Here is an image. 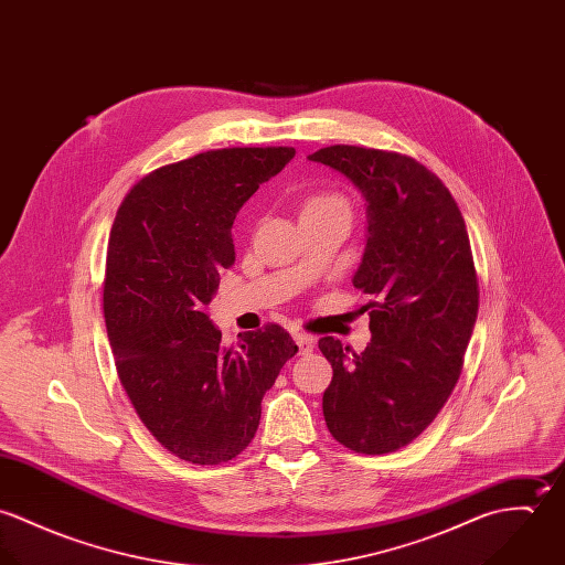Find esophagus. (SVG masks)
I'll return each instance as SVG.
<instances>
[{
  "label": "esophagus",
  "mask_w": 565,
  "mask_h": 565,
  "mask_svg": "<svg viewBox=\"0 0 565 565\" xmlns=\"http://www.w3.org/2000/svg\"><path fill=\"white\" fill-rule=\"evenodd\" d=\"M294 341H296V345H298V352H300V354H309V352H313L316 339H313L311 334H302V332H298V334H294Z\"/></svg>",
  "instance_id": "34e87169"
}]
</instances>
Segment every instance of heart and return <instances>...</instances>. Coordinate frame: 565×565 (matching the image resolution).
Masks as SVG:
<instances>
[{
    "mask_svg": "<svg viewBox=\"0 0 565 565\" xmlns=\"http://www.w3.org/2000/svg\"><path fill=\"white\" fill-rule=\"evenodd\" d=\"M318 211H348V204L343 198L334 193H320L305 202L302 213H318Z\"/></svg>",
    "mask_w": 565,
    "mask_h": 565,
    "instance_id": "b5f03b06",
    "label": "heart"
}]
</instances>
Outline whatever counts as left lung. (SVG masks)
Returning a JSON list of instances; mask_svg holds the SVG:
<instances>
[{
  "label": "left lung",
  "mask_w": 565,
  "mask_h": 565,
  "mask_svg": "<svg viewBox=\"0 0 565 565\" xmlns=\"http://www.w3.org/2000/svg\"><path fill=\"white\" fill-rule=\"evenodd\" d=\"M309 161L343 173L367 204L352 285L372 298V339L359 354L320 339L332 365L323 419L345 448L385 455L413 441L459 381L479 313L470 237L444 182L408 157L330 146Z\"/></svg>",
  "instance_id": "obj_1"
}]
</instances>
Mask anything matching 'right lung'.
<instances>
[{"instance_id":"add662e5","label":"right lung","mask_w":565,"mask_h":565,"mask_svg":"<svg viewBox=\"0 0 565 565\" xmlns=\"http://www.w3.org/2000/svg\"><path fill=\"white\" fill-rule=\"evenodd\" d=\"M294 157V148L211 150L152 171L117 211L104 278L117 374L148 430L189 463L242 452L265 392L298 352L278 323L224 348L206 309L235 263L239 209Z\"/></svg>"}]
</instances>
